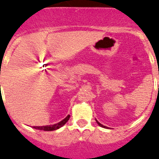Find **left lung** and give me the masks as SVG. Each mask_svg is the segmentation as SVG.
Segmentation results:
<instances>
[{
  "mask_svg": "<svg viewBox=\"0 0 159 159\" xmlns=\"http://www.w3.org/2000/svg\"><path fill=\"white\" fill-rule=\"evenodd\" d=\"M96 122H97V124H99V126H100V127H103V128H106V127H105V126H104V125H102V124H100V123H99V122H98V121H97V120H96Z\"/></svg>",
  "mask_w": 159,
  "mask_h": 159,
  "instance_id": "1",
  "label": "left lung"
}]
</instances>
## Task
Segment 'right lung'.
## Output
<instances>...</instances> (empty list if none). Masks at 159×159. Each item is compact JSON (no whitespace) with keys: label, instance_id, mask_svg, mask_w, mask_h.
Returning a JSON list of instances; mask_svg holds the SVG:
<instances>
[{"label":"right lung","instance_id":"add662e5","mask_svg":"<svg viewBox=\"0 0 159 159\" xmlns=\"http://www.w3.org/2000/svg\"><path fill=\"white\" fill-rule=\"evenodd\" d=\"M69 119H70V115H68L66 119H64L62 121H60V123H58V124H53V125H45V126H36L34 127V129H36L40 130H44V131H53V130L58 129L61 128L63 125H65V124L68 122Z\"/></svg>","mask_w":159,"mask_h":159}]
</instances>
